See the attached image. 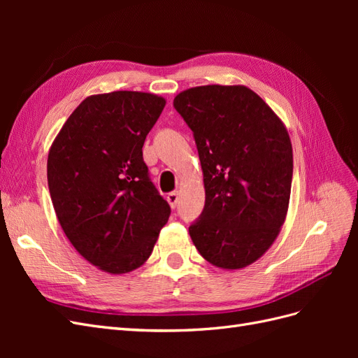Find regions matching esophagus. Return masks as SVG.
Returning a JSON list of instances; mask_svg holds the SVG:
<instances>
[{
	"label": "esophagus",
	"mask_w": 358,
	"mask_h": 358,
	"mask_svg": "<svg viewBox=\"0 0 358 358\" xmlns=\"http://www.w3.org/2000/svg\"><path fill=\"white\" fill-rule=\"evenodd\" d=\"M167 201H169V204L171 206V209H175L176 206H178V203H179V192H178V191L169 192V196H167Z\"/></svg>",
	"instance_id": "esophagus-1"
}]
</instances>
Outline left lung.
<instances>
[{"instance_id": "obj_1", "label": "left lung", "mask_w": 358, "mask_h": 358, "mask_svg": "<svg viewBox=\"0 0 358 358\" xmlns=\"http://www.w3.org/2000/svg\"><path fill=\"white\" fill-rule=\"evenodd\" d=\"M175 109L192 129L206 191L189 227L210 264L239 270L273 245L288 212L292 146L284 122L243 85H204L179 92Z\"/></svg>"}]
</instances>
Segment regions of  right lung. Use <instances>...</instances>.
Masks as SVG:
<instances>
[{"instance_id":"1","label":"right lung","mask_w":358,"mask_h":358,"mask_svg":"<svg viewBox=\"0 0 358 358\" xmlns=\"http://www.w3.org/2000/svg\"><path fill=\"white\" fill-rule=\"evenodd\" d=\"M164 106L150 92L90 95L49 149L48 183L61 229L86 262L110 275L145 264L169 221L170 206L142 152Z\"/></svg>"}]
</instances>
